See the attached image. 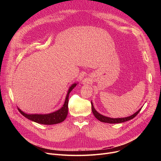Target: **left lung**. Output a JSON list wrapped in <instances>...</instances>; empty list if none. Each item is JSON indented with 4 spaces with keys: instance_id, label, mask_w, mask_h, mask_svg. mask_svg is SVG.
Returning <instances> with one entry per match:
<instances>
[{
    "instance_id": "1",
    "label": "left lung",
    "mask_w": 161,
    "mask_h": 161,
    "mask_svg": "<svg viewBox=\"0 0 161 161\" xmlns=\"http://www.w3.org/2000/svg\"><path fill=\"white\" fill-rule=\"evenodd\" d=\"M92 104V113L94 114V115L95 116V117L98 119L99 121L102 122H104V123H109V124H118V123H122L128 120H130L132 119H134L137 114L139 113V112L141 111L142 108H140L138 111H136L135 113H134L133 114H132L131 116H129L128 117H125V118H118V119H111L109 117H107L105 116L102 115L100 113H99L94 108L93 104L92 103H91Z\"/></svg>"
}]
</instances>
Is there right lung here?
Listing matches in <instances>:
<instances>
[{"label": "right lung", "instance_id": "1", "mask_svg": "<svg viewBox=\"0 0 161 161\" xmlns=\"http://www.w3.org/2000/svg\"><path fill=\"white\" fill-rule=\"evenodd\" d=\"M76 85H77L76 83H74L70 86L69 89L68 90L67 94L65 97V101L64 102L63 106L57 111H55L50 114H29L25 113L24 112H23L19 108H18V111L22 115H24L25 117H26L29 120H31L38 124H45V125H53V124L60 123L63 122L67 117V113H68L69 96V94L71 92V90L76 86Z\"/></svg>", "mask_w": 161, "mask_h": 161}]
</instances>
